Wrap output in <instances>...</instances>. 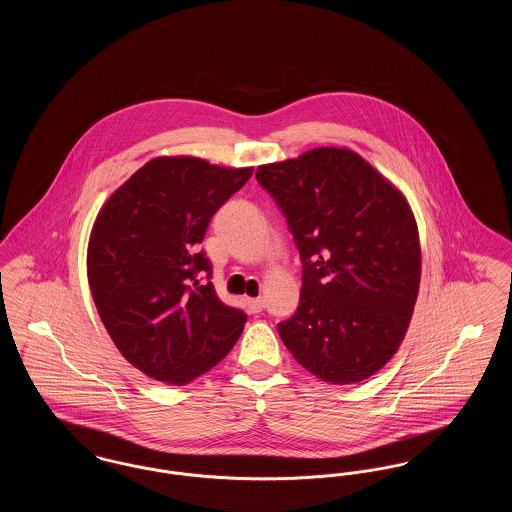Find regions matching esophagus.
<instances>
[{"mask_svg": "<svg viewBox=\"0 0 512 512\" xmlns=\"http://www.w3.org/2000/svg\"><path fill=\"white\" fill-rule=\"evenodd\" d=\"M245 305L251 313H261L265 309V299L263 297H247Z\"/></svg>", "mask_w": 512, "mask_h": 512, "instance_id": "34e87169", "label": "esophagus"}]
</instances>
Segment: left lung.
<instances>
[{"label": "left lung", "mask_w": 512, "mask_h": 512, "mask_svg": "<svg viewBox=\"0 0 512 512\" xmlns=\"http://www.w3.org/2000/svg\"><path fill=\"white\" fill-rule=\"evenodd\" d=\"M255 176L303 263L299 307L278 324L280 338L322 382H363L399 349L418 297L420 242L405 195L347 147H317Z\"/></svg>", "instance_id": "obj_1"}]
</instances>
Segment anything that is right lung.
Here are the masks:
<instances>
[{"instance_id": "obj_1", "label": "right lung", "mask_w": 512, "mask_h": 512, "mask_svg": "<svg viewBox=\"0 0 512 512\" xmlns=\"http://www.w3.org/2000/svg\"><path fill=\"white\" fill-rule=\"evenodd\" d=\"M197 157H155L99 211L88 282L122 357L146 376L184 386L220 363L244 330L224 305L199 244L213 215L251 178Z\"/></svg>"}]
</instances>
